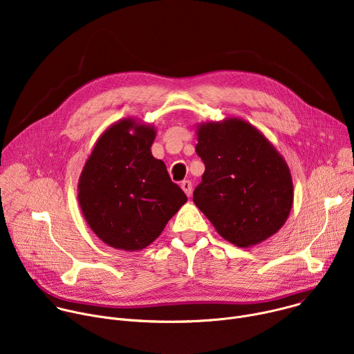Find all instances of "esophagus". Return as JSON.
<instances>
[{
  "label": "esophagus",
  "instance_id": "esophagus-1",
  "mask_svg": "<svg viewBox=\"0 0 354 354\" xmlns=\"http://www.w3.org/2000/svg\"><path fill=\"white\" fill-rule=\"evenodd\" d=\"M180 187L183 189V192L186 193V196L190 197V194H192V183H190V180H183V182L180 183Z\"/></svg>",
  "mask_w": 354,
  "mask_h": 354
}]
</instances>
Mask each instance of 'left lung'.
Listing matches in <instances>:
<instances>
[{"instance_id":"8db88e82","label":"left lung","mask_w":354,"mask_h":354,"mask_svg":"<svg viewBox=\"0 0 354 354\" xmlns=\"http://www.w3.org/2000/svg\"><path fill=\"white\" fill-rule=\"evenodd\" d=\"M206 171L193 201L228 242L249 248L274 235L290 216V168L274 145L241 118L196 126Z\"/></svg>"}]
</instances>
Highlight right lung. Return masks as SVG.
I'll list each match as a JSON object with an SVG mask.
<instances>
[{"instance_id": "1", "label": "right lung", "mask_w": 354, "mask_h": 354, "mask_svg": "<svg viewBox=\"0 0 354 354\" xmlns=\"http://www.w3.org/2000/svg\"><path fill=\"white\" fill-rule=\"evenodd\" d=\"M156 136L153 124L134 118L118 120L99 136L80 175L82 216L112 248H147L187 201L164 161L151 153Z\"/></svg>"}]
</instances>
